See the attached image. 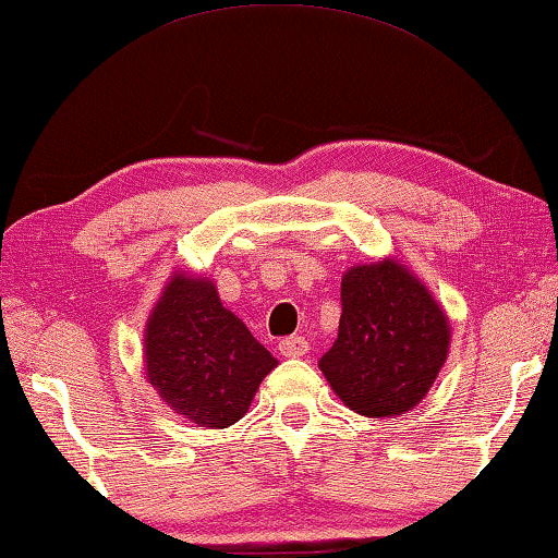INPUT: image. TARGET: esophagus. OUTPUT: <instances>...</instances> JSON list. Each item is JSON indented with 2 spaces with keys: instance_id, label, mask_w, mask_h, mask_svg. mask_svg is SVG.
<instances>
[{
  "instance_id": "esophagus-1",
  "label": "esophagus",
  "mask_w": 558,
  "mask_h": 558,
  "mask_svg": "<svg viewBox=\"0 0 558 558\" xmlns=\"http://www.w3.org/2000/svg\"><path fill=\"white\" fill-rule=\"evenodd\" d=\"M279 353L284 357H304L308 353V340L304 336H289L279 343Z\"/></svg>"
}]
</instances>
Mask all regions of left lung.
<instances>
[{"instance_id":"8db88e82","label":"left lung","mask_w":558,"mask_h":558,"mask_svg":"<svg viewBox=\"0 0 558 558\" xmlns=\"http://www.w3.org/2000/svg\"><path fill=\"white\" fill-rule=\"evenodd\" d=\"M340 326L318 360L353 412L392 418L414 409L446 363L451 330L422 281L395 259L345 271Z\"/></svg>"}]
</instances>
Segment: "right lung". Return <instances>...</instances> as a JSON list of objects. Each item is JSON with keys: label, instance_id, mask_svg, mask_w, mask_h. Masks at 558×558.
Listing matches in <instances>:
<instances>
[{"label": "right lung", "instance_id": "obj_1", "mask_svg": "<svg viewBox=\"0 0 558 558\" xmlns=\"http://www.w3.org/2000/svg\"><path fill=\"white\" fill-rule=\"evenodd\" d=\"M146 377L175 414L228 428L277 360L220 304L208 279L173 274L146 324Z\"/></svg>", "mask_w": 558, "mask_h": 558}]
</instances>
